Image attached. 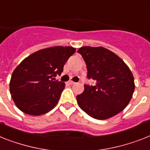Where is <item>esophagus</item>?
<instances>
[{
  "label": "esophagus",
  "instance_id": "obj_1",
  "mask_svg": "<svg viewBox=\"0 0 150 150\" xmlns=\"http://www.w3.org/2000/svg\"><path fill=\"white\" fill-rule=\"evenodd\" d=\"M69 83L70 84V85H75V81H69Z\"/></svg>",
  "mask_w": 150,
  "mask_h": 150
}]
</instances>
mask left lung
Masks as SVG:
<instances>
[{"mask_svg": "<svg viewBox=\"0 0 150 150\" xmlns=\"http://www.w3.org/2000/svg\"><path fill=\"white\" fill-rule=\"evenodd\" d=\"M88 79L96 86L85 85L76 96L78 104L91 117L99 120L112 117L123 110L134 92V78L127 64L115 53L103 47H80Z\"/></svg>", "mask_w": 150, "mask_h": 150, "instance_id": "1", "label": "left lung"}]
</instances>
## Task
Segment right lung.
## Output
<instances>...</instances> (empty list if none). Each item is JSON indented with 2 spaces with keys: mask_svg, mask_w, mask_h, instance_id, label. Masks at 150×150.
Returning a JSON list of instances; mask_svg holds the SVG:
<instances>
[{
  "mask_svg": "<svg viewBox=\"0 0 150 150\" xmlns=\"http://www.w3.org/2000/svg\"><path fill=\"white\" fill-rule=\"evenodd\" d=\"M72 47L54 46L30 54L18 64L10 81V92L16 106L23 112L40 115L52 110L64 88L62 81H54L60 75Z\"/></svg>",
  "mask_w": 150,
  "mask_h": 150,
  "instance_id": "right-lung-1",
  "label": "right lung"
}]
</instances>
